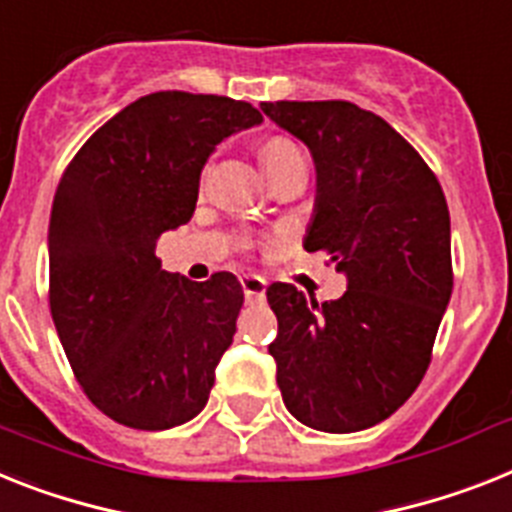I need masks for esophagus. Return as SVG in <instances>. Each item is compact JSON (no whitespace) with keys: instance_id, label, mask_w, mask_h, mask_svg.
Listing matches in <instances>:
<instances>
[{"instance_id":"34e87169","label":"esophagus","mask_w":512,"mask_h":512,"mask_svg":"<svg viewBox=\"0 0 512 512\" xmlns=\"http://www.w3.org/2000/svg\"><path fill=\"white\" fill-rule=\"evenodd\" d=\"M265 278L260 276H244L242 278V291L247 296V302H263L265 299Z\"/></svg>"}]
</instances>
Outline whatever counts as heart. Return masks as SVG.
I'll return each instance as SVG.
<instances>
[{
    "label": "heart",
    "mask_w": 512,
    "mask_h": 512,
    "mask_svg": "<svg viewBox=\"0 0 512 512\" xmlns=\"http://www.w3.org/2000/svg\"><path fill=\"white\" fill-rule=\"evenodd\" d=\"M257 156H260V163H263L265 174L270 179H276V176L294 169V166H304L302 150H299L296 143H291L289 137H270V140L260 145Z\"/></svg>",
    "instance_id": "1"
}]
</instances>
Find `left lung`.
Returning a JSON list of instances; mask_svg holds the SVG:
<instances>
[{"instance_id": "1", "label": "left lung", "mask_w": 512, "mask_h": 512, "mask_svg": "<svg viewBox=\"0 0 512 512\" xmlns=\"http://www.w3.org/2000/svg\"><path fill=\"white\" fill-rule=\"evenodd\" d=\"M312 150L317 208L307 252L349 278L317 304L273 283L283 403L320 432H359L388 419L422 382L453 291L450 213L435 171L388 122L351 101L260 103Z\"/></svg>"}]
</instances>
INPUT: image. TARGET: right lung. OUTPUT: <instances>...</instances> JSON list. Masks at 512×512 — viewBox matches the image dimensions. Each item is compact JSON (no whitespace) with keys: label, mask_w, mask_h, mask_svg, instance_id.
Instances as JSON below:
<instances>
[{"label":"right lung","mask_w":512,"mask_h":512,"mask_svg":"<svg viewBox=\"0 0 512 512\" xmlns=\"http://www.w3.org/2000/svg\"><path fill=\"white\" fill-rule=\"evenodd\" d=\"M263 122L252 103L161 90L98 127L59 179L49 218V307L77 382L132 429L190 422L242 309L231 273L161 270L156 239L192 218L223 137Z\"/></svg>","instance_id":"right-lung-1"}]
</instances>
